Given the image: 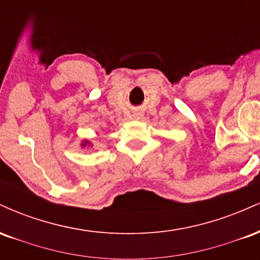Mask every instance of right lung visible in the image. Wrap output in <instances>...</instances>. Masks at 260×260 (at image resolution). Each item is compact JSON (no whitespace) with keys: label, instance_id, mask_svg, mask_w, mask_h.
I'll return each mask as SVG.
<instances>
[{"label":"right lung","instance_id":"right-lung-1","mask_svg":"<svg viewBox=\"0 0 260 260\" xmlns=\"http://www.w3.org/2000/svg\"><path fill=\"white\" fill-rule=\"evenodd\" d=\"M85 145H90V142H89V140H84V142L82 143V147H85Z\"/></svg>","mask_w":260,"mask_h":260}]
</instances>
